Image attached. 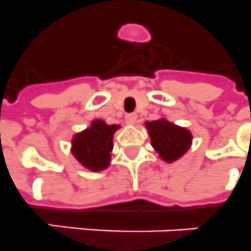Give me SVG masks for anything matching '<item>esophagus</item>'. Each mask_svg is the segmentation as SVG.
<instances>
[{"instance_id":"34e87169","label":"esophagus","mask_w":251,"mask_h":251,"mask_svg":"<svg viewBox=\"0 0 251 251\" xmlns=\"http://www.w3.org/2000/svg\"><path fill=\"white\" fill-rule=\"evenodd\" d=\"M136 120H138V115H136L135 112L127 113V115H126V121H127V124H130V125H134L136 122Z\"/></svg>"}]
</instances>
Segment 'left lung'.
Instances as JSON below:
<instances>
[{"mask_svg":"<svg viewBox=\"0 0 251 251\" xmlns=\"http://www.w3.org/2000/svg\"><path fill=\"white\" fill-rule=\"evenodd\" d=\"M144 126L148 130L151 147L166 163L178 161L191 148L194 136L187 127L176 125L165 117L144 122Z\"/></svg>","mask_w":251,"mask_h":251,"instance_id":"left-lung-1","label":"left lung"}]
</instances>
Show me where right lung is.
Segmentation results:
<instances>
[{"label":"right lung","instance_id":"1","mask_svg":"<svg viewBox=\"0 0 251 251\" xmlns=\"http://www.w3.org/2000/svg\"><path fill=\"white\" fill-rule=\"evenodd\" d=\"M121 125H108L104 120L94 119L86 129L71 138V154L84 168L92 172L106 170L111 165L113 135Z\"/></svg>","mask_w":251,"mask_h":251}]
</instances>
